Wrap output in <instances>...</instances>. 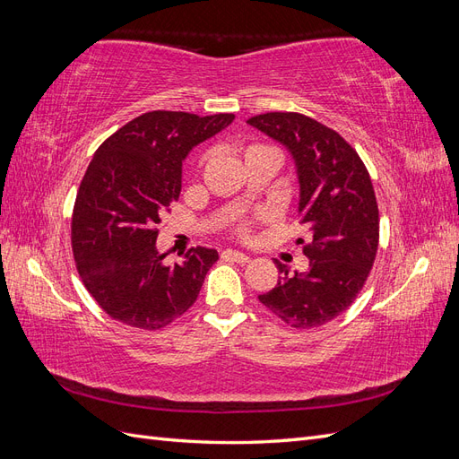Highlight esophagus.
I'll return each mask as SVG.
<instances>
[{"label": "esophagus", "mask_w": 459, "mask_h": 459, "mask_svg": "<svg viewBox=\"0 0 459 459\" xmlns=\"http://www.w3.org/2000/svg\"><path fill=\"white\" fill-rule=\"evenodd\" d=\"M221 256L228 258V260H233V262H239V264H247L248 260H251V256H248V255H243L239 251H231V248H228V251L221 253Z\"/></svg>", "instance_id": "obj_1"}]
</instances>
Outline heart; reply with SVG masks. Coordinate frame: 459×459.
<instances>
[{
	"label": "heart",
	"instance_id": "b5f03b06",
	"mask_svg": "<svg viewBox=\"0 0 459 459\" xmlns=\"http://www.w3.org/2000/svg\"><path fill=\"white\" fill-rule=\"evenodd\" d=\"M262 152H275V155H277V151H275L273 147L264 145V143H248V145H243V147H241V157H243V160H248V159H253V157H256V155H262ZM203 162H204V155L199 157V164H203ZM251 228H253L251 221L239 218V220L233 224V233L238 235V238H241V239H247L248 235H251Z\"/></svg>",
	"mask_w": 459,
	"mask_h": 459
}]
</instances>
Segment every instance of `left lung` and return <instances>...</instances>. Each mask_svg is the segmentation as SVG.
Wrapping results in <instances>:
<instances>
[{
    "mask_svg": "<svg viewBox=\"0 0 459 459\" xmlns=\"http://www.w3.org/2000/svg\"><path fill=\"white\" fill-rule=\"evenodd\" d=\"M283 143L297 164L300 224L310 241L299 239L310 258L307 272L283 273L258 300L289 327H322L356 300L368 281L379 247V208L369 172L341 134L300 113H266L247 120Z\"/></svg>",
    "mask_w": 459,
    "mask_h": 459,
    "instance_id": "1",
    "label": "left lung"
}]
</instances>
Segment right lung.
<instances>
[{"label": "right lung", "instance_id": "add662e5", "mask_svg": "<svg viewBox=\"0 0 459 459\" xmlns=\"http://www.w3.org/2000/svg\"><path fill=\"white\" fill-rule=\"evenodd\" d=\"M233 118L151 110L95 151L76 195L71 241L82 283L117 322L157 331L197 300L218 253L189 248L182 262L166 266L157 224L182 191L187 152Z\"/></svg>", "mask_w": 459, "mask_h": 459}]
</instances>
